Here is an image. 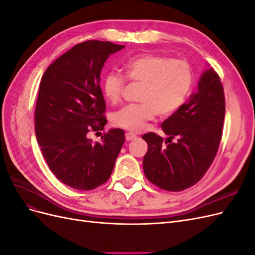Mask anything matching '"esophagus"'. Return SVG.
<instances>
[{
  "label": "esophagus",
  "mask_w": 255,
  "mask_h": 255,
  "mask_svg": "<svg viewBox=\"0 0 255 255\" xmlns=\"http://www.w3.org/2000/svg\"><path fill=\"white\" fill-rule=\"evenodd\" d=\"M126 139H127L128 141L136 139V135H134L133 133H127V134H126Z\"/></svg>",
  "instance_id": "1"
}]
</instances>
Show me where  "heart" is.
<instances>
[{
    "label": "heart",
    "instance_id": "heart-1",
    "mask_svg": "<svg viewBox=\"0 0 255 255\" xmlns=\"http://www.w3.org/2000/svg\"><path fill=\"white\" fill-rule=\"evenodd\" d=\"M126 78L141 84L140 104L127 105L114 115L115 126L137 133L155 115L160 117L175 113L186 101L194 84V73L187 61L171 59L158 54H142L128 59L122 67ZM126 81L121 75L110 73L103 81L107 101H120Z\"/></svg>",
    "mask_w": 255,
    "mask_h": 255
}]
</instances>
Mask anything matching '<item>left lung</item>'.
I'll list each match as a JSON object with an SVG mask.
<instances>
[{"label":"left lung","instance_id":"left-lung-1","mask_svg":"<svg viewBox=\"0 0 255 255\" xmlns=\"http://www.w3.org/2000/svg\"><path fill=\"white\" fill-rule=\"evenodd\" d=\"M225 114L220 78L208 68L200 76L198 90L187 103L161 123L169 136L166 144L155 133L142 136L148 143L142 161L146 179L168 191H181L198 183L218 151ZM174 136L177 142L171 143Z\"/></svg>","mask_w":255,"mask_h":255}]
</instances>
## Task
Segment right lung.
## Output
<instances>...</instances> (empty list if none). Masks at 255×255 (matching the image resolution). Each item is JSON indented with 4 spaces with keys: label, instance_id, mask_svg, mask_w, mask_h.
Masks as SVG:
<instances>
[{
    "label": "right lung",
    "instance_id": "1",
    "mask_svg": "<svg viewBox=\"0 0 255 255\" xmlns=\"http://www.w3.org/2000/svg\"><path fill=\"white\" fill-rule=\"evenodd\" d=\"M123 48L99 40L76 44L51 64L41 79L36 138L53 174L71 188L90 190L104 184L126 141L121 128L104 133L100 142L88 137L107 123L100 75L106 59Z\"/></svg>",
    "mask_w": 255,
    "mask_h": 255
}]
</instances>
